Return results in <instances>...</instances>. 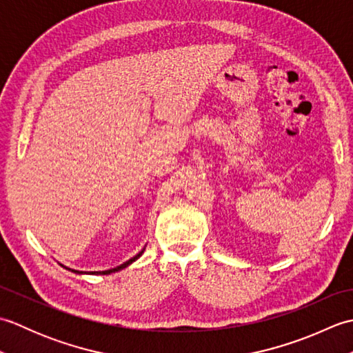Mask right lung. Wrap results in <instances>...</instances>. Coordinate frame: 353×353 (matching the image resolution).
<instances>
[{
    "mask_svg": "<svg viewBox=\"0 0 353 353\" xmlns=\"http://www.w3.org/2000/svg\"><path fill=\"white\" fill-rule=\"evenodd\" d=\"M144 250H145V247L144 249H142L138 254H134V256L132 258V259H129V261H125L124 264H121V265H118V267H115V268H110V270H104V272H91L89 274H110V273H117V272H119V270H123V268H125V267H129L132 262H134L137 261L138 258H141V254L144 253ZM62 265V264H61ZM62 267H65V265H62ZM66 270H70V272H72V273H77V274H85L86 272H79V270H72V268H68V267H65Z\"/></svg>",
    "mask_w": 353,
    "mask_h": 353,
    "instance_id": "right-lung-1",
    "label": "right lung"
}]
</instances>
